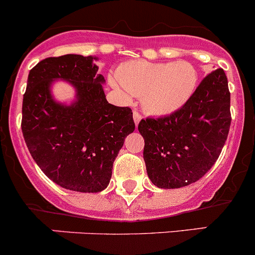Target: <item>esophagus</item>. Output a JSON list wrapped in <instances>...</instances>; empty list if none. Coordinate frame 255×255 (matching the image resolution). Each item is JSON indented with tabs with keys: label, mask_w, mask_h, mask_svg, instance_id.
Listing matches in <instances>:
<instances>
[{
	"label": "esophagus",
	"mask_w": 255,
	"mask_h": 255,
	"mask_svg": "<svg viewBox=\"0 0 255 255\" xmlns=\"http://www.w3.org/2000/svg\"><path fill=\"white\" fill-rule=\"evenodd\" d=\"M132 118H134V121H135V125H139V123H140V120H141V115H140L139 113H137L136 110L134 111V113H132Z\"/></svg>",
	"instance_id": "esophagus-1"
}]
</instances>
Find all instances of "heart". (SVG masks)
I'll return each instance as SVG.
<instances>
[{
  "mask_svg": "<svg viewBox=\"0 0 255 255\" xmlns=\"http://www.w3.org/2000/svg\"><path fill=\"white\" fill-rule=\"evenodd\" d=\"M111 84L124 95H142V108L155 116H168L180 110L195 90L198 74L186 61L151 62L145 60L121 65Z\"/></svg>",
  "mask_w": 255,
  "mask_h": 255,
  "instance_id": "b5f03b06",
  "label": "heart"
}]
</instances>
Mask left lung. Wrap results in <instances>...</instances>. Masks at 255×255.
<instances>
[{"instance_id":"left-lung-1","label":"left lung","mask_w":255,"mask_h":255,"mask_svg":"<svg viewBox=\"0 0 255 255\" xmlns=\"http://www.w3.org/2000/svg\"><path fill=\"white\" fill-rule=\"evenodd\" d=\"M230 93L223 69L203 79L188 103L169 116L139 123L151 183L161 189L190 185L219 157L230 128Z\"/></svg>"}]
</instances>
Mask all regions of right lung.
<instances>
[{
    "mask_svg": "<svg viewBox=\"0 0 255 255\" xmlns=\"http://www.w3.org/2000/svg\"><path fill=\"white\" fill-rule=\"evenodd\" d=\"M96 56L48 57L30 71L22 103V134L31 156L48 179L80 193L108 188L114 160L135 130L130 108L106 100ZM56 79L75 90L71 104L52 95Z\"/></svg>",
    "mask_w": 255,
    "mask_h": 255,
    "instance_id": "1",
    "label": "right lung"
}]
</instances>
